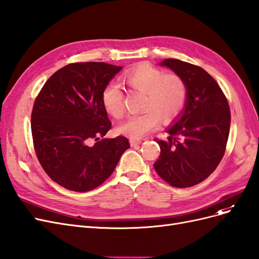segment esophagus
<instances>
[{
  "instance_id": "1",
  "label": "esophagus",
  "mask_w": 259,
  "mask_h": 259,
  "mask_svg": "<svg viewBox=\"0 0 259 259\" xmlns=\"http://www.w3.org/2000/svg\"><path fill=\"white\" fill-rule=\"evenodd\" d=\"M130 144H131V146H132V147H133V146H136V145L142 144V140L135 139V138H131V139H130Z\"/></svg>"
}]
</instances>
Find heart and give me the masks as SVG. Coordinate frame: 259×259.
<instances>
[{
  "label": "heart",
  "mask_w": 259,
  "mask_h": 259,
  "mask_svg": "<svg viewBox=\"0 0 259 259\" xmlns=\"http://www.w3.org/2000/svg\"><path fill=\"white\" fill-rule=\"evenodd\" d=\"M123 81L131 91L144 94L140 114L132 115L120 125L119 132L131 138H142L159 125L169 122L183 111L188 90L182 76L164 73L161 69L140 64L127 70ZM124 95L114 83L107 84L101 93V103L108 114L121 119L124 115Z\"/></svg>",
  "instance_id": "heart-1"
}]
</instances>
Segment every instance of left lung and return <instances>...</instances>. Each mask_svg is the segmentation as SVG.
I'll use <instances>...</instances> for the list:
<instances>
[{
  "mask_svg": "<svg viewBox=\"0 0 259 259\" xmlns=\"http://www.w3.org/2000/svg\"><path fill=\"white\" fill-rule=\"evenodd\" d=\"M187 84L185 109L167 128L166 139H155L161 152L153 164L168 185L188 188L202 183L221 163L230 130V109L221 86L204 69L174 58L163 60Z\"/></svg>",
  "mask_w": 259,
  "mask_h": 259,
  "instance_id": "left-lung-1",
  "label": "left lung"
}]
</instances>
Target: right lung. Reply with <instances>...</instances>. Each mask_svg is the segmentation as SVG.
<instances>
[{
	"mask_svg": "<svg viewBox=\"0 0 259 259\" xmlns=\"http://www.w3.org/2000/svg\"><path fill=\"white\" fill-rule=\"evenodd\" d=\"M121 69L106 62L69 64L46 81L35 98L31 132L36 158L66 189H95L130 148L124 136L98 140L111 128L101 93ZM93 140L97 143L91 145Z\"/></svg>",
	"mask_w": 259,
	"mask_h": 259,
	"instance_id": "right-lung-1",
	"label": "right lung"
}]
</instances>
